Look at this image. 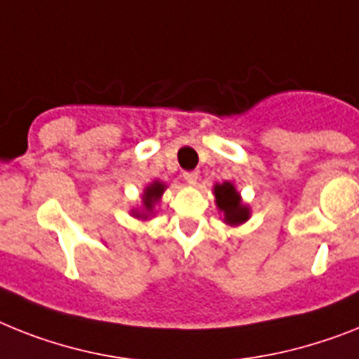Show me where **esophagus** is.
Returning <instances> with one entry per match:
<instances>
[{
    "label": "esophagus",
    "mask_w": 359,
    "mask_h": 359,
    "mask_svg": "<svg viewBox=\"0 0 359 359\" xmlns=\"http://www.w3.org/2000/svg\"><path fill=\"white\" fill-rule=\"evenodd\" d=\"M183 180H185L189 185H196V183H198V172H194V170H191V172H185V174H183Z\"/></svg>",
    "instance_id": "obj_1"
}]
</instances>
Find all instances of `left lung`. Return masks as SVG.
Here are the masks:
<instances>
[{
    "instance_id": "1",
    "label": "left lung",
    "mask_w": 359,
    "mask_h": 359,
    "mask_svg": "<svg viewBox=\"0 0 359 359\" xmlns=\"http://www.w3.org/2000/svg\"><path fill=\"white\" fill-rule=\"evenodd\" d=\"M216 205L224 212V222L229 226H240L250 218V207L242 203L238 191L231 182L215 185Z\"/></svg>"
}]
</instances>
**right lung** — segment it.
<instances>
[{
  "mask_svg": "<svg viewBox=\"0 0 359 359\" xmlns=\"http://www.w3.org/2000/svg\"><path fill=\"white\" fill-rule=\"evenodd\" d=\"M165 183L161 182H154L144 189V194H143V212H137L133 211V215L137 216V218H148V216L152 215L154 211V205L161 200L163 192H165Z\"/></svg>",
  "mask_w": 359,
  "mask_h": 359,
  "instance_id": "obj_1",
  "label": "right lung"
}]
</instances>
